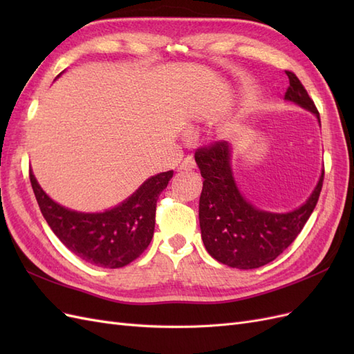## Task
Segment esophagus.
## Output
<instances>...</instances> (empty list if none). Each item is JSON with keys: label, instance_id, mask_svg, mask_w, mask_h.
<instances>
[{"label": "esophagus", "instance_id": "esophagus-1", "mask_svg": "<svg viewBox=\"0 0 354 354\" xmlns=\"http://www.w3.org/2000/svg\"><path fill=\"white\" fill-rule=\"evenodd\" d=\"M195 167H196V162H195V159L192 158V156L185 158L183 162L180 164V169H194Z\"/></svg>", "mask_w": 354, "mask_h": 354}]
</instances>
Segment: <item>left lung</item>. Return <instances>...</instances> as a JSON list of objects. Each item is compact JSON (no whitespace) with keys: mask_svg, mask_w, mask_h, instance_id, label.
Wrapping results in <instances>:
<instances>
[{"mask_svg":"<svg viewBox=\"0 0 354 354\" xmlns=\"http://www.w3.org/2000/svg\"><path fill=\"white\" fill-rule=\"evenodd\" d=\"M289 87L285 99L317 116L315 102L294 72L286 71ZM232 147L214 142L195 152L203 177L199 199L201 236L208 254L236 269H257L273 261L291 245L316 207L324 185V173L313 194L301 207L285 214L267 212L246 201L234 183L230 167Z\"/></svg>","mask_w":354,"mask_h":354,"instance_id":"8db88e82","label":"left lung"}]
</instances>
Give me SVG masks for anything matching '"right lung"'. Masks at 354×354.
Masks as SVG:
<instances>
[{
	"label": "right lung",
	"mask_w": 354,
	"mask_h": 354,
	"mask_svg": "<svg viewBox=\"0 0 354 354\" xmlns=\"http://www.w3.org/2000/svg\"><path fill=\"white\" fill-rule=\"evenodd\" d=\"M173 171L147 178L120 205L104 212H78L59 205L29 171L39 209L56 236L80 259L103 269H120L140 257L152 241L156 201Z\"/></svg>",
	"instance_id": "obj_1"
}]
</instances>
